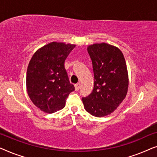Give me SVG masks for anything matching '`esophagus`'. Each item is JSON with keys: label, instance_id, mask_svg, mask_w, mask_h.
<instances>
[{"label": "esophagus", "instance_id": "esophagus-1", "mask_svg": "<svg viewBox=\"0 0 157 157\" xmlns=\"http://www.w3.org/2000/svg\"><path fill=\"white\" fill-rule=\"evenodd\" d=\"M80 88H81L80 83H76V84L75 85V89H76V91H78Z\"/></svg>", "mask_w": 157, "mask_h": 157}]
</instances>
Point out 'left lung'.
I'll return each mask as SVG.
<instances>
[{
  "instance_id": "left-lung-1",
  "label": "left lung",
  "mask_w": 157,
  "mask_h": 157,
  "mask_svg": "<svg viewBox=\"0 0 157 157\" xmlns=\"http://www.w3.org/2000/svg\"><path fill=\"white\" fill-rule=\"evenodd\" d=\"M87 51L93 65L94 84L92 93L82 98L83 104L90 114L103 117L113 112L126 97L127 67L122 51L112 45L94 44Z\"/></svg>"
}]
</instances>
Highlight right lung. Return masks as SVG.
I'll list each match as a JSON object with an SVG mask.
<instances>
[{"label": "right lung", "instance_id": "1", "mask_svg": "<svg viewBox=\"0 0 157 157\" xmlns=\"http://www.w3.org/2000/svg\"><path fill=\"white\" fill-rule=\"evenodd\" d=\"M76 45L51 42L38 48L29 63L26 73L28 95L36 107L52 113L65 106L74 91L64 62Z\"/></svg>", "mask_w": 157, "mask_h": 157}]
</instances>
